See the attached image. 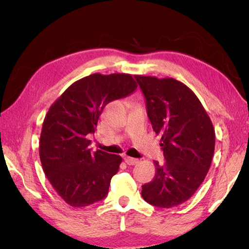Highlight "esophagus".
I'll use <instances>...</instances> for the list:
<instances>
[{
    "instance_id": "34e87169",
    "label": "esophagus",
    "mask_w": 249,
    "mask_h": 249,
    "mask_svg": "<svg viewBox=\"0 0 249 249\" xmlns=\"http://www.w3.org/2000/svg\"><path fill=\"white\" fill-rule=\"evenodd\" d=\"M124 160H125V162L127 163V165H129V166H134V165H136V163H138V159L132 158V157H127V156H126V157L124 158Z\"/></svg>"
}]
</instances>
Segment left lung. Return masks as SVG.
Wrapping results in <instances>:
<instances>
[{"label":"left lung","instance_id":"8db88e82","mask_svg":"<svg viewBox=\"0 0 249 249\" xmlns=\"http://www.w3.org/2000/svg\"><path fill=\"white\" fill-rule=\"evenodd\" d=\"M153 129L161 135L165 161L142 196L158 208H175L195 195L210 169L215 147L212 121L190 88L174 78L136 75Z\"/></svg>","mask_w":249,"mask_h":249}]
</instances>
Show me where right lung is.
Wrapping results in <instances>:
<instances>
[{
    "instance_id": "1",
    "label": "right lung",
    "mask_w": 249,
    "mask_h": 249,
    "mask_svg": "<svg viewBox=\"0 0 249 249\" xmlns=\"http://www.w3.org/2000/svg\"><path fill=\"white\" fill-rule=\"evenodd\" d=\"M136 88L132 74L93 73L73 82L49 107L39 157L50 184L67 204L83 208L107 196L122 157L92 151L89 135L94 134L105 105Z\"/></svg>"
}]
</instances>
